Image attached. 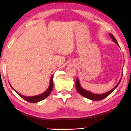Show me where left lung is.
Returning <instances> with one entry per match:
<instances>
[{"label":"left lung","mask_w":131,"mask_h":131,"mask_svg":"<svg viewBox=\"0 0 131 131\" xmlns=\"http://www.w3.org/2000/svg\"><path fill=\"white\" fill-rule=\"evenodd\" d=\"M109 35H110V36L111 38L112 39L113 41L114 42H115L116 43V44L118 45V46H119L118 42H117L116 39H115V37H114L112 34H109ZM121 78H122V77H121ZM121 78L120 79L118 83L116 85L115 88H113L112 90H110V91L107 92L105 93V94H93V93L91 92L84 89L82 88V86H81V84H80L79 78H77V79H76V90H77V91L78 92H79V94L81 95H82L83 97H85V98L90 99V100H102V99H105V97H107L108 95H109L111 93H112V92L114 90H115V89L118 86L120 82H121Z\"/></svg>","instance_id":"left-lung-1"}]
</instances>
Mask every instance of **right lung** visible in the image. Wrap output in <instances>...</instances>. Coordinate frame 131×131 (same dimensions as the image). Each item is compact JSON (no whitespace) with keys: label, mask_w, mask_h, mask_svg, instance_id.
I'll use <instances>...</instances> for the list:
<instances>
[{"label":"right lung","mask_w":131,"mask_h":131,"mask_svg":"<svg viewBox=\"0 0 131 131\" xmlns=\"http://www.w3.org/2000/svg\"><path fill=\"white\" fill-rule=\"evenodd\" d=\"M10 86L12 87V85H10ZM53 76H51L50 79V83H49V88H47V89L46 91L42 93V94H40V95H36V96H31V97H29V96H28H28H25V95H21V94H20L17 91H16L14 89L12 88H12L14 90V91H15L17 93V94H18L21 97V98L25 99V100H26V101L31 102V103H36V102L42 101V100H44L45 99H46L47 97L50 94L51 92H52V89H53Z\"/></svg>","instance_id":"right-lung-1"}]
</instances>
